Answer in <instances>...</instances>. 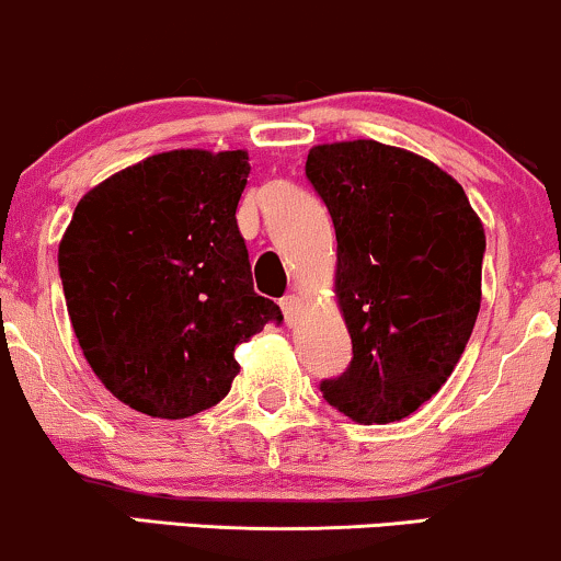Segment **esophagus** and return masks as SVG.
<instances>
[{"label":"esophagus","instance_id":"1","mask_svg":"<svg viewBox=\"0 0 561 561\" xmlns=\"http://www.w3.org/2000/svg\"><path fill=\"white\" fill-rule=\"evenodd\" d=\"M299 296H283L280 299V309H283V318H286L288 325H294V320L299 318Z\"/></svg>","mask_w":561,"mask_h":561}]
</instances>
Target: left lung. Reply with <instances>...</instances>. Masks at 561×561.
<instances>
[{"label":"left lung","mask_w":561,"mask_h":561,"mask_svg":"<svg viewBox=\"0 0 561 561\" xmlns=\"http://www.w3.org/2000/svg\"><path fill=\"white\" fill-rule=\"evenodd\" d=\"M305 173L331 213L352 335V362L320 380L322 399L354 423H397L438 393L470 341L483 226L438 164L370 138L309 149Z\"/></svg>","instance_id":"8db88e82"}]
</instances>
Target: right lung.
Segmentation results:
<instances>
[{"mask_svg": "<svg viewBox=\"0 0 561 561\" xmlns=\"http://www.w3.org/2000/svg\"><path fill=\"white\" fill-rule=\"evenodd\" d=\"M247 151L175 149L147 157L78 202L59 278L91 370L130 410L181 420L226 399L233 352L275 301L254 291L236 222Z\"/></svg>", "mask_w": 561, "mask_h": 561, "instance_id": "add662e5", "label": "right lung"}]
</instances>
